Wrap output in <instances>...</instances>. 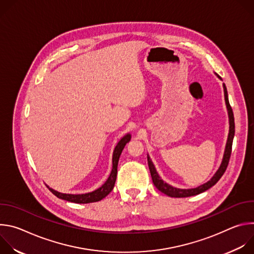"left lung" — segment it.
Here are the masks:
<instances>
[{
	"instance_id": "left-lung-1",
	"label": "left lung",
	"mask_w": 254,
	"mask_h": 254,
	"mask_svg": "<svg viewBox=\"0 0 254 254\" xmlns=\"http://www.w3.org/2000/svg\"><path fill=\"white\" fill-rule=\"evenodd\" d=\"M218 78L221 79V77L219 75ZM223 89H224V96H225V102H226V107L228 111V118H229V133H228V138H227V142H226V147H225V151H224V156H223V160L222 163L219 167V169L217 170V172L215 173V175L211 178L210 181H208L207 183L197 187V188H193V189H179V188H175L169 184H167L166 182L161 179V177L159 176V174L156 171V168L152 162V160L150 159V157L148 156V164H149V169L151 172V176H152V180L153 183L156 186V188L161 191L162 193L170 196V197H175V198H185V197H190V196H195L198 195L200 193L205 192L206 190H208L209 188H211L212 186H214L218 181L220 180V178L223 176V174L225 173L228 163H229V159L231 156V150H232V142H233V137H234V132H235V124H234V116H233V112L232 108L229 104V100H228V93H227V89L225 84L223 83Z\"/></svg>"
}]
</instances>
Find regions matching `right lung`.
Here are the masks:
<instances>
[{
	"mask_svg": "<svg viewBox=\"0 0 254 254\" xmlns=\"http://www.w3.org/2000/svg\"><path fill=\"white\" fill-rule=\"evenodd\" d=\"M130 137H131L130 134L127 133L118 142L117 147L115 148V151H114V155H113V170L111 172V175L105 181V183L102 186H100L98 189H96L92 192H89V193L75 194L74 195V194H64V193L57 192V191L53 190L52 188H49L48 186H47V188L59 199L66 200V201H69V202L86 204V203H92V202L100 201L101 199H103L104 197H106L108 194H110L112 192V190L114 189V187H115V183H116V180H117V174H118L119 160H120L121 154H122L125 146L130 140Z\"/></svg>",
	"mask_w": 254,
	"mask_h": 254,
	"instance_id": "obj_1",
	"label": "right lung"
}]
</instances>
